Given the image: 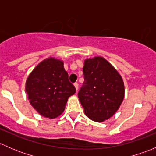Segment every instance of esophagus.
I'll return each mask as SVG.
<instances>
[{
	"mask_svg": "<svg viewBox=\"0 0 156 156\" xmlns=\"http://www.w3.org/2000/svg\"><path fill=\"white\" fill-rule=\"evenodd\" d=\"M74 86H75L76 90H78V83H74Z\"/></svg>",
	"mask_w": 156,
	"mask_h": 156,
	"instance_id": "34e87169",
	"label": "esophagus"
}]
</instances>
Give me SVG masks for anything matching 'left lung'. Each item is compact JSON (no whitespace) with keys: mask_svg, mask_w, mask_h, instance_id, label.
<instances>
[{"mask_svg":"<svg viewBox=\"0 0 156 156\" xmlns=\"http://www.w3.org/2000/svg\"><path fill=\"white\" fill-rule=\"evenodd\" d=\"M84 81L78 98L86 115L103 122L118 111L125 97V85L120 74L102 56L84 60Z\"/></svg>","mask_w":156,"mask_h":156,"instance_id":"left-lung-1","label":"left lung"}]
</instances>
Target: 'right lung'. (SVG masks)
<instances>
[{"mask_svg":"<svg viewBox=\"0 0 156 156\" xmlns=\"http://www.w3.org/2000/svg\"><path fill=\"white\" fill-rule=\"evenodd\" d=\"M63 61L54 57L44 59L29 74L26 91L32 107L41 116L55 119L63 112L75 87L69 81Z\"/></svg>","mask_w":156,"mask_h":156,"instance_id":"add662e5","label":"right lung"}]
</instances>
